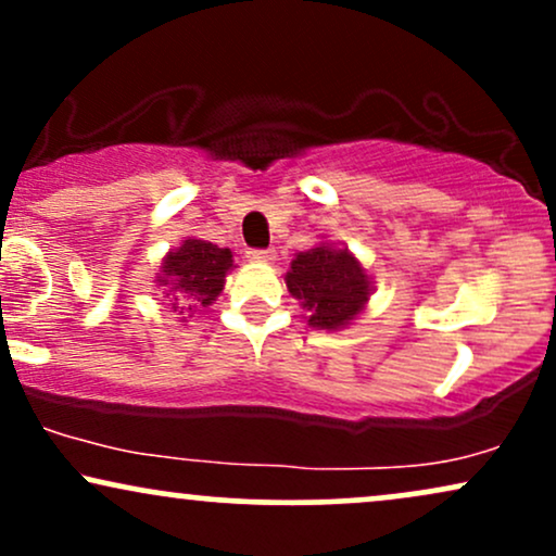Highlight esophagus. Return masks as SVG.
Returning a JSON list of instances; mask_svg holds the SVG:
<instances>
[{
    "mask_svg": "<svg viewBox=\"0 0 556 556\" xmlns=\"http://www.w3.org/2000/svg\"><path fill=\"white\" fill-rule=\"evenodd\" d=\"M245 253L251 261H274L271 248H248Z\"/></svg>",
    "mask_w": 556,
    "mask_h": 556,
    "instance_id": "1",
    "label": "esophagus"
}]
</instances>
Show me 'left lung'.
Listing matches in <instances>:
<instances>
[{"instance_id":"8db88e82","label":"left lung","mask_w":556,"mask_h":556,"mask_svg":"<svg viewBox=\"0 0 556 556\" xmlns=\"http://www.w3.org/2000/svg\"><path fill=\"white\" fill-rule=\"evenodd\" d=\"M292 298L308 308V324L316 329H340L353 321L371 295L363 266L348 248L318 245L298 253L285 277Z\"/></svg>"}]
</instances>
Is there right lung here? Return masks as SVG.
Here are the masks:
<instances>
[{
	"label": "right lung",
	"instance_id": "right-lung-1",
	"mask_svg": "<svg viewBox=\"0 0 556 556\" xmlns=\"http://www.w3.org/2000/svg\"><path fill=\"white\" fill-rule=\"evenodd\" d=\"M229 269H232L229 248H219L206 240H185L177 251L164 258L162 277H156V282L162 285L172 308L185 314V305L190 311L212 303L225 287Z\"/></svg>",
	"mask_w": 556,
	"mask_h": 556
}]
</instances>
